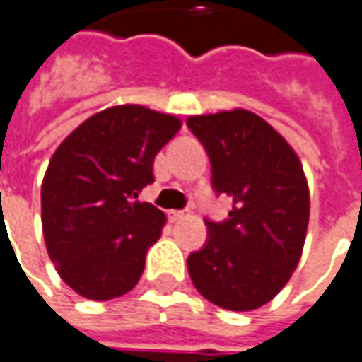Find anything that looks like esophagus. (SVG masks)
Wrapping results in <instances>:
<instances>
[{
	"label": "esophagus",
	"instance_id": "obj_1",
	"mask_svg": "<svg viewBox=\"0 0 362 362\" xmlns=\"http://www.w3.org/2000/svg\"><path fill=\"white\" fill-rule=\"evenodd\" d=\"M187 214H189V210H171V212H169V220H171V222H179V220L185 218Z\"/></svg>",
	"mask_w": 362,
	"mask_h": 362
}]
</instances>
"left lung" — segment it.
<instances>
[{
	"instance_id": "obj_1",
	"label": "left lung",
	"mask_w": 362,
	"mask_h": 362,
	"mask_svg": "<svg viewBox=\"0 0 362 362\" xmlns=\"http://www.w3.org/2000/svg\"><path fill=\"white\" fill-rule=\"evenodd\" d=\"M209 153L216 194H228L226 220L206 218L209 238L187 259L194 288L220 308L250 312L288 283L306 240L310 194L298 156L250 111L187 119Z\"/></svg>"
}]
</instances>
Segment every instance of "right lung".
I'll use <instances>...</instances> for the list:
<instances>
[{
	"label": "right lung",
	"instance_id": "obj_1",
	"mask_svg": "<svg viewBox=\"0 0 362 362\" xmlns=\"http://www.w3.org/2000/svg\"><path fill=\"white\" fill-rule=\"evenodd\" d=\"M179 128V119L140 105L111 107L54 152L40 191L42 232L64 283L81 296L117 298L140 281L165 214L138 194Z\"/></svg>",
	"mask_w": 362,
	"mask_h": 362
}]
</instances>
